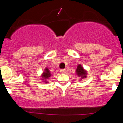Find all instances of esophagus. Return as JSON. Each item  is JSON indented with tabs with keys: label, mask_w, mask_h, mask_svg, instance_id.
<instances>
[{
	"label": "esophagus",
	"mask_w": 123,
	"mask_h": 123,
	"mask_svg": "<svg viewBox=\"0 0 123 123\" xmlns=\"http://www.w3.org/2000/svg\"><path fill=\"white\" fill-rule=\"evenodd\" d=\"M60 72L61 73H65L66 72V70L65 69H61Z\"/></svg>",
	"instance_id": "esophagus-1"
}]
</instances>
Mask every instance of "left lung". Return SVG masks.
<instances>
[{
    "instance_id": "1",
    "label": "left lung",
    "mask_w": 123,
    "mask_h": 123,
    "mask_svg": "<svg viewBox=\"0 0 123 123\" xmlns=\"http://www.w3.org/2000/svg\"><path fill=\"white\" fill-rule=\"evenodd\" d=\"M76 74L78 76H81V79H84L86 77V75H87V73L86 71L84 70L83 67L80 65H79L77 66V69H76Z\"/></svg>"
}]
</instances>
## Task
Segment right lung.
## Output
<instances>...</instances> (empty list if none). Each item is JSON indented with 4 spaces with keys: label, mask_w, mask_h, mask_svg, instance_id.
Here are the masks:
<instances>
[{
    "label": "right lung",
    "mask_w": 123,
    "mask_h": 123,
    "mask_svg": "<svg viewBox=\"0 0 123 123\" xmlns=\"http://www.w3.org/2000/svg\"><path fill=\"white\" fill-rule=\"evenodd\" d=\"M51 76V73L49 71V70L48 69V68H46L45 69L44 72H43V74H42V77H43V79L44 80H46V79H49ZM45 83H47V81H44Z\"/></svg>",
    "instance_id": "right-lung-1"
}]
</instances>
